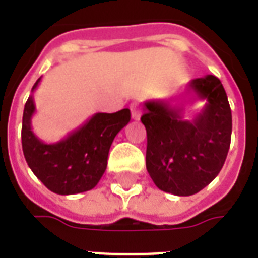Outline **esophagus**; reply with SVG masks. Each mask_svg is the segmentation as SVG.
<instances>
[{
    "label": "esophagus",
    "instance_id": "34e87169",
    "mask_svg": "<svg viewBox=\"0 0 258 258\" xmlns=\"http://www.w3.org/2000/svg\"><path fill=\"white\" fill-rule=\"evenodd\" d=\"M130 110H131V117L133 120H140L141 118V109L138 107L137 103H131V106H130Z\"/></svg>",
    "mask_w": 258,
    "mask_h": 258
}]
</instances>
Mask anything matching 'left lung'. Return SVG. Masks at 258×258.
<instances>
[{"instance_id":"left-lung-1","label":"left lung","mask_w":258,"mask_h":258,"mask_svg":"<svg viewBox=\"0 0 258 258\" xmlns=\"http://www.w3.org/2000/svg\"><path fill=\"white\" fill-rule=\"evenodd\" d=\"M188 94L206 105L192 120L168 101H146L141 117L145 125L146 170L159 189L190 196L210 184L227 159L232 114L227 92L216 76L207 74L188 84Z\"/></svg>"}]
</instances>
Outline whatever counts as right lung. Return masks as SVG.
Segmentation results:
<instances>
[{
	"mask_svg": "<svg viewBox=\"0 0 258 258\" xmlns=\"http://www.w3.org/2000/svg\"><path fill=\"white\" fill-rule=\"evenodd\" d=\"M40 80L31 91L36 90ZM34 112V99L30 95L22 121L23 155L37 178L58 195L81 194L99 182L106 170L113 140L131 118L130 109L116 113H95L64 140L45 144L31 130Z\"/></svg>",
	"mask_w": 258,
	"mask_h": 258,
	"instance_id": "right-lung-1",
	"label": "right lung"
}]
</instances>
